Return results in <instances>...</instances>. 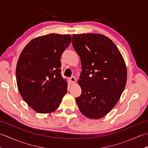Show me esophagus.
<instances>
[{
	"mask_svg": "<svg viewBox=\"0 0 148 148\" xmlns=\"http://www.w3.org/2000/svg\"><path fill=\"white\" fill-rule=\"evenodd\" d=\"M69 82H70L71 84H74L75 82H76V79L74 76H72V77L69 78Z\"/></svg>",
	"mask_w": 148,
	"mask_h": 148,
	"instance_id": "34e87169",
	"label": "esophagus"
}]
</instances>
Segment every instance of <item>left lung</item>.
<instances>
[{"label":"left lung","mask_w":148,"mask_h":148,"mask_svg":"<svg viewBox=\"0 0 148 148\" xmlns=\"http://www.w3.org/2000/svg\"><path fill=\"white\" fill-rule=\"evenodd\" d=\"M72 44L80 56L81 95L76 101L86 117L99 119L111 111L127 83L125 61L112 40L102 34H73Z\"/></svg>","instance_id":"8db88e82"}]
</instances>
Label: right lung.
Masks as SVG:
<instances>
[{"label": "right lung", "mask_w": 148, "mask_h": 148, "mask_svg": "<svg viewBox=\"0 0 148 148\" xmlns=\"http://www.w3.org/2000/svg\"><path fill=\"white\" fill-rule=\"evenodd\" d=\"M71 42L70 35L50 34L32 39L21 53L16 69L18 90L37 112L55 111L67 92L60 68L61 56Z\"/></svg>", "instance_id": "right-lung-1"}]
</instances>
